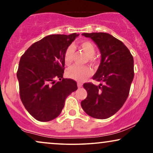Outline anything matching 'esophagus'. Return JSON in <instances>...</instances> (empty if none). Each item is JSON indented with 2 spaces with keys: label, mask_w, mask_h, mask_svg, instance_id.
I'll use <instances>...</instances> for the list:
<instances>
[{
  "label": "esophagus",
  "mask_w": 153,
  "mask_h": 153,
  "mask_svg": "<svg viewBox=\"0 0 153 153\" xmlns=\"http://www.w3.org/2000/svg\"><path fill=\"white\" fill-rule=\"evenodd\" d=\"M82 82H78V88H81V87H82Z\"/></svg>",
  "instance_id": "34e87169"
}]
</instances>
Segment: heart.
<instances>
[{
    "label": "heart",
    "mask_w": 153,
    "mask_h": 153,
    "mask_svg": "<svg viewBox=\"0 0 153 153\" xmlns=\"http://www.w3.org/2000/svg\"><path fill=\"white\" fill-rule=\"evenodd\" d=\"M80 46L84 53L88 56L90 61H94V56L96 53V48L91 42L84 41L80 42ZM74 49L72 46H68L64 52L63 59L66 65H70L73 61ZM92 74V70L88 66H80V65H73L68 69L66 75L69 78L73 79L79 82L85 80Z\"/></svg>",
    "instance_id": "1"
}]
</instances>
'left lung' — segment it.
Instances as JSON below:
<instances>
[{"mask_svg": "<svg viewBox=\"0 0 153 153\" xmlns=\"http://www.w3.org/2000/svg\"><path fill=\"white\" fill-rule=\"evenodd\" d=\"M82 35L92 39L99 48L101 63L92 79L102 83L98 86L84 83L88 96L81 102V107L90 117L107 119L122 107L128 97L134 77L133 56L122 42L111 34L93 32Z\"/></svg>", "mask_w": 153, "mask_h": 153, "instance_id": "obj_1", "label": "left lung"}]
</instances>
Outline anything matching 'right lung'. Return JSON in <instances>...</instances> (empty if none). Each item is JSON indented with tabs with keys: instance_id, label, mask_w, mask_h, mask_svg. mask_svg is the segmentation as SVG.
Segmentation results:
<instances>
[{
	"instance_id": "obj_1",
	"label": "right lung",
	"mask_w": 153,
	"mask_h": 153,
	"mask_svg": "<svg viewBox=\"0 0 153 153\" xmlns=\"http://www.w3.org/2000/svg\"><path fill=\"white\" fill-rule=\"evenodd\" d=\"M79 35L51 34L35 42L21 56L17 77L25 109L39 121L56 119L65 100L78 89L72 79L63 78L65 49ZM59 81L56 83L55 79Z\"/></svg>"
}]
</instances>
